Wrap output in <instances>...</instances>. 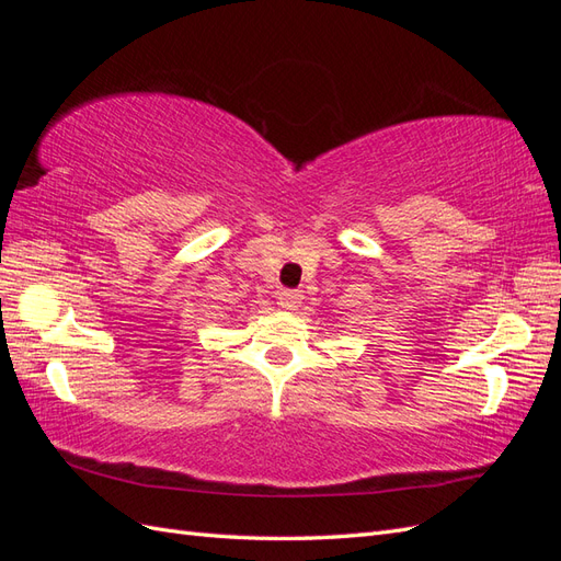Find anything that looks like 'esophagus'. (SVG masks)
Listing matches in <instances>:
<instances>
[{
	"label": "esophagus",
	"instance_id": "esophagus-1",
	"mask_svg": "<svg viewBox=\"0 0 561 561\" xmlns=\"http://www.w3.org/2000/svg\"><path fill=\"white\" fill-rule=\"evenodd\" d=\"M301 293L299 290H283L278 295V304L285 311H297L301 307Z\"/></svg>",
	"mask_w": 561,
	"mask_h": 561
}]
</instances>
